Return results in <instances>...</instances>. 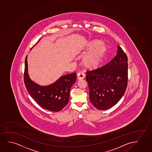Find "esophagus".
<instances>
[{
  "instance_id": "34e87169",
  "label": "esophagus",
  "mask_w": 152,
  "mask_h": 152,
  "mask_svg": "<svg viewBox=\"0 0 152 152\" xmlns=\"http://www.w3.org/2000/svg\"><path fill=\"white\" fill-rule=\"evenodd\" d=\"M85 78V75L83 74L82 73H78L77 75V80H81Z\"/></svg>"
}]
</instances>
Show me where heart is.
I'll use <instances>...</instances> for the list:
<instances>
[{
	"mask_svg": "<svg viewBox=\"0 0 152 152\" xmlns=\"http://www.w3.org/2000/svg\"><path fill=\"white\" fill-rule=\"evenodd\" d=\"M108 48L104 43L98 39H92L87 42L82 49L81 53L84 56L83 65L89 70H95L101 66L104 61Z\"/></svg>",
	"mask_w": 152,
	"mask_h": 152,
	"instance_id": "b5f03b06",
	"label": "heart"
}]
</instances>
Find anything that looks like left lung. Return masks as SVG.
<instances>
[{
  "mask_svg": "<svg viewBox=\"0 0 152 152\" xmlns=\"http://www.w3.org/2000/svg\"><path fill=\"white\" fill-rule=\"evenodd\" d=\"M126 53L118 46L115 57L106 65L87 72L90 101L96 108L104 110L117 104L127 86L128 63Z\"/></svg>",
  "mask_w": 152,
  "mask_h": 152,
  "instance_id": "obj_1",
  "label": "left lung"
}]
</instances>
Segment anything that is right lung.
<instances>
[{
    "mask_svg": "<svg viewBox=\"0 0 152 152\" xmlns=\"http://www.w3.org/2000/svg\"><path fill=\"white\" fill-rule=\"evenodd\" d=\"M25 64L24 83L32 98L44 109L53 112L61 110L69 103V91L76 80V74L73 73L62 76L50 85L41 86L30 78L28 72L27 56Z\"/></svg>",
    "mask_w": 152,
    "mask_h": 152,
    "instance_id": "obj_1",
    "label": "right lung"
}]
</instances>
